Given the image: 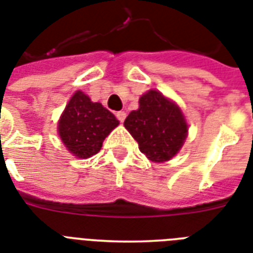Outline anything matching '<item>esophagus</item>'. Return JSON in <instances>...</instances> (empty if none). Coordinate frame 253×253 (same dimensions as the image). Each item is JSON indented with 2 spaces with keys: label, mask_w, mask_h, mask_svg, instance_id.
<instances>
[{
  "label": "esophagus",
  "mask_w": 253,
  "mask_h": 253,
  "mask_svg": "<svg viewBox=\"0 0 253 253\" xmlns=\"http://www.w3.org/2000/svg\"><path fill=\"white\" fill-rule=\"evenodd\" d=\"M115 117L118 118L119 122L122 123L123 121L126 119V113H125V111H117V113H115Z\"/></svg>",
  "instance_id": "34e87169"
}]
</instances>
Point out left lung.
Returning <instances> with one entry per match:
<instances>
[{
	"label": "left lung",
	"instance_id": "left-lung-1",
	"mask_svg": "<svg viewBox=\"0 0 253 253\" xmlns=\"http://www.w3.org/2000/svg\"><path fill=\"white\" fill-rule=\"evenodd\" d=\"M125 127L140 152L154 163L170 160L188 136V123L180 107L154 89L139 98V109L128 114Z\"/></svg>",
	"mask_w": 253,
	"mask_h": 253
}]
</instances>
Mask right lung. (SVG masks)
Here are the masks:
<instances>
[{
    "instance_id": "add662e5",
    "label": "right lung",
    "mask_w": 253,
    "mask_h": 253,
    "mask_svg": "<svg viewBox=\"0 0 253 253\" xmlns=\"http://www.w3.org/2000/svg\"><path fill=\"white\" fill-rule=\"evenodd\" d=\"M118 125L113 113L77 90L59 119L57 132L71 154L87 159L101 150L105 138Z\"/></svg>"
}]
</instances>
